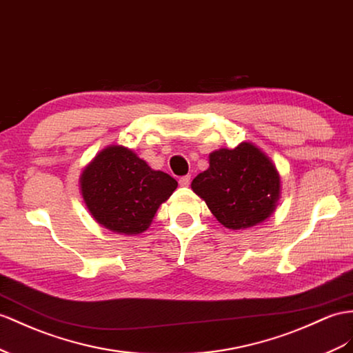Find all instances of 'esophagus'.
<instances>
[{
  "instance_id": "esophagus-1",
  "label": "esophagus",
  "mask_w": 353,
  "mask_h": 353,
  "mask_svg": "<svg viewBox=\"0 0 353 353\" xmlns=\"http://www.w3.org/2000/svg\"><path fill=\"white\" fill-rule=\"evenodd\" d=\"M189 182H191V176H185V177H180L179 179V185L180 186H188Z\"/></svg>"
}]
</instances>
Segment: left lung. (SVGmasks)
Listing matches in <instances>:
<instances>
[{
  "label": "left lung",
  "mask_w": 353,
  "mask_h": 353,
  "mask_svg": "<svg viewBox=\"0 0 353 353\" xmlns=\"http://www.w3.org/2000/svg\"><path fill=\"white\" fill-rule=\"evenodd\" d=\"M216 219L237 231L263 223L279 204L282 180L267 153L255 143L221 148L209 155V168L191 183Z\"/></svg>",
  "instance_id": "left-lung-1"
}]
</instances>
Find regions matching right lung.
I'll list each match as a JSON object with an SVG mask.
<instances>
[{
	"instance_id": "1",
	"label": "right lung",
	"mask_w": 353,
	"mask_h": 353,
	"mask_svg": "<svg viewBox=\"0 0 353 353\" xmlns=\"http://www.w3.org/2000/svg\"><path fill=\"white\" fill-rule=\"evenodd\" d=\"M79 186L97 223L112 232L137 236L150 227L177 182L164 171L150 168L132 149L110 144L83 168Z\"/></svg>"
}]
</instances>
